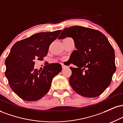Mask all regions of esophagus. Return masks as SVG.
Segmentation results:
<instances>
[{"label": "esophagus", "instance_id": "obj_1", "mask_svg": "<svg viewBox=\"0 0 123 123\" xmlns=\"http://www.w3.org/2000/svg\"><path fill=\"white\" fill-rule=\"evenodd\" d=\"M62 68H63V69H64V68H65L67 67V66L65 65H63V64H62Z\"/></svg>", "mask_w": 123, "mask_h": 123}]
</instances>
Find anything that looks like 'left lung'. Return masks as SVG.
<instances>
[{"label": "left lung", "instance_id": "1", "mask_svg": "<svg viewBox=\"0 0 123 123\" xmlns=\"http://www.w3.org/2000/svg\"><path fill=\"white\" fill-rule=\"evenodd\" d=\"M72 37L77 50L72 53L69 83L81 96L93 98L102 94L111 84L116 70L112 46L102 32L95 29L73 26L65 28L58 37Z\"/></svg>", "mask_w": 123, "mask_h": 123}]
</instances>
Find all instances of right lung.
Masks as SVG:
<instances>
[{"mask_svg": "<svg viewBox=\"0 0 123 123\" xmlns=\"http://www.w3.org/2000/svg\"><path fill=\"white\" fill-rule=\"evenodd\" d=\"M61 31L36 33L12 46L5 61V75L11 88L19 98L37 101L49 91L54 77L61 71V65L50 63L39 71L34 68L35 60H43L50 45Z\"/></svg>", "mask_w": 123, "mask_h": 123, "instance_id": "add662e5", "label": "right lung"}]
</instances>
